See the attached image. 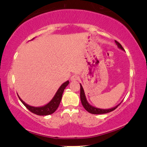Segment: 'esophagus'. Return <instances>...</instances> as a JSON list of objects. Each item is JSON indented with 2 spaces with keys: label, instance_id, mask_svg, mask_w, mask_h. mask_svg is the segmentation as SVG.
Wrapping results in <instances>:
<instances>
[{
  "label": "esophagus",
  "instance_id": "1",
  "mask_svg": "<svg viewBox=\"0 0 147 147\" xmlns=\"http://www.w3.org/2000/svg\"><path fill=\"white\" fill-rule=\"evenodd\" d=\"M78 79H79L78 76L76 75V74H74V75L71 76V81H73V82H74V81L78 80Z\"/></svg>",
  "mask_w": 147,
  "mask_h": 147
}]
</instances>
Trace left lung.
<instances>
[{
    "label": "left lung",
    "instance_id": "left-lung-1",
    "mask_svg": "<svg viewBox=\"0 0 147 147\" xmlns=\"http://www.w3.org/2000/svg\"><path fill=\"white\" fill-rule=\"evenodd\" d=\"M115 43L117 45L118 48L121 49L122 51H124L123 47H122L121 45L117 42V41H115ZM80 100H81V102L82 106H84V108L86 109V110L88 111L89 113H92V114H104V113H107L109 112H111V111H113L114 109H115L117 107L120 105V104L122 102L119 104L118 105L115 106V107H113L111 108H109V109H100V108H96V107H94L93 106H91L90 104H89L88 100H87L86 94H85V92H84V88L81 85V84H80Z\"/></svg>",
    "mask_w": 147,
    "mask_h": 147
}]
</instances>
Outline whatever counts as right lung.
<instances>
[{"label": "right lung", "instance_id": "obj_1", "mask_svg": "<svg viewBox=\"0 0 147 147\" xmlns=\"http://www.w3.org/2000/svg\"><path fill=\"white\" fill-rule=\"evenodd\" d=\"M69 84V80L66 81L65 82H64L63 84H62L61 86L59 87V89H58V91H56V94H54L53 98H52V100L50 101L49 103H47V104H45V105L42 106L35 107V106H30L28 104L24 102L19 97V94H17V95H18L19 98L20 99V100L21 101V102L23 103L24 105L26 106V108L28 109H29L31 112H32L34 114H36V115H51V114H53L54 111L58 109L59 104H60L62 94H63L64 89L67 86H68Z\"/></svg>", "mask_w": 147, "mask_h": 147}]
</instances>
